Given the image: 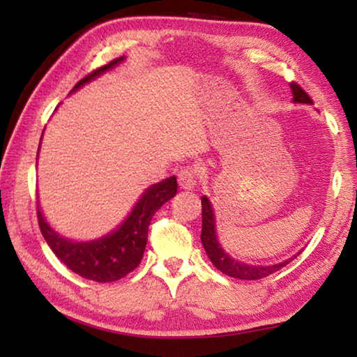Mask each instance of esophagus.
<instances>
[{
  "label": "esophagus",
  "mask_w": 357,
  "mask_h": 357,
  "mask_svg": "<svg viewBox=\"0 0 357 357\" xmlns=\"http://www.w3.org/2000/svg\"><path fill=\"white\" fill-rule=\"evenodd\" d=\"M178 183L181 185V189L193 190L198 184V174L193 168H184V170H181V173L178 174Z\"/></svg>",
  "instance_id": "esophagus-1"
}]
</instances>
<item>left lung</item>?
<instances>
[{"label":"left lung","mask_w":357,"mask_h":357,"mask_svg":"<svg viewBox=\"0 0 357 357\" xmlns=\"http://www.w3.org/2000/svg\"><path fill=\"white\" fill-rule=\"evenodd\" d=\"M289 88H291L294 104L313 105L309 94H307L301 86H298V84L291 83L289 84ZM202 214H203L202 215L203 219L202 244L208 253L211 263H213L215 268L225 275L234 277V279H241V280L263 279V277H268L271 274H274L275 271L282 269L283 266H287L291 259H294L301 253V252L294 253L291 258L283 259L282 263H277V264H250V263L239 261V259L233 258L225 249H223L219 238H217L215 214H214L213 204H211L209 198L206 195L202 197Z\"/></svg>","instance_id":"obj_1"}]
</instances>
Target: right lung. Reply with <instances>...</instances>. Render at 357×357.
I'll return each mask as SVG.
<instances>
[{"label": "right lung", "mask_w": 357, "mask_h": 357, "mask_svg": "<svg viewBox=\"0 0 357 357\" xmlns=\"http://www.w3.org/2000/svg\"><path fill=\"white\" fill-rule=\"evenodd\" d=\"M124 59L126 56H121L108 63L104 68L94 70L88 77H84L83 80L75 84L70 94L78 91L86 83L96 80L102 74H105L107 70L116 68ZM39 151L40 143L38 157ZM176 176H170L160 181V183L149 185L142 193V197L138 198L128 217L116 228L104 234V236L91 241H74L64 238L55 228L50 227V223L47 222L44 213H42L38 204L39 227L53 253L68 266L72 273L78 274L83 279L99 283L114 282L123 279L140 264L144 247L148 243V227L151 219H153L154 213L162 204H165L176 195Z\"/></svg>", "instance_id": "right-lung-1"}]
</instances>
